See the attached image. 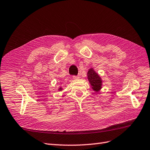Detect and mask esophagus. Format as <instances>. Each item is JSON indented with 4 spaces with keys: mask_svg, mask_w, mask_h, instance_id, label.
I'll use <instances>...</instances> for the list:
<instances>
[{
    "mask_svg": "<svg viewBox=\"0 0 150 150\" xmlns=\"http://www.w3.org/2000/svg\"><path fill=\"white\" fill-rule=\"evenodd\" d=\"M79 77H80L79 75H78V76H72V78H73V79H79Z\"/></svg>",
    "mask_w": 150,
    "mask_h": 150,
    "instance_id": "obj_1",
    "label": "esophagus"
}]
</instances>
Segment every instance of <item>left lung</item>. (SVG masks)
<instances>
[{
    "instance_id": "left-lung-1",
    "label": "left lung",
    "mask_w": 150,
    "mask_h": 150,
    "mask_svg": "<svg viewBox=\"0 0 150 150\" xmlns=\"http://www.w3.org/2000/svg\"><path fill=\"white\" fill-rule=\"evenodd\" d=\"M88 79L94 91L98 92L102 88V79L93 69H90L88 72Z\"/></svg>"
}]
</instances>
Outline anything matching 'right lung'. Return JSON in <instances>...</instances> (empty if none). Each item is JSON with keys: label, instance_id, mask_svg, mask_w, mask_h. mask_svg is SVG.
Returning a JSON list of instances; mask_svg holds the SVG:
<instances>
[{"label": "right lung", "instance_id": "obj_1", "mask_svg": "<svg viewBox=\"0 0 150 150\" xmlns=\"http://www.w3.org/2000/svg\"><path fill=\"white\" fill-rule=\"evenodd\" d=\"M62 90V88H60L59 90H60H60Z\"/></svg>", "mask_w": 150, "mask_h": 150}]
</instances>
